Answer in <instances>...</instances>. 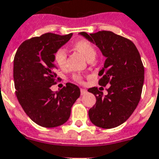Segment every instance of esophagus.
I'll return each instance as SVG.
<instances>
[{"label": "esophagus", "mask_w": 159, "mask_h": 159, "mask_svg": "<svg viewBox=\"0 0 159 159\" xmlns=\"http://www.w3.org/2000/svg\"><path fill=\"white\" fill-rule=\"evenodd\" d=\"M80 93H81V95H84V94L87 93V90H86V89H81Z\"/></svg>", "instance_id": "esophagus-1"}]
</instances>
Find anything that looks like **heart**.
Listing matches in <instances>:
<instances>
[{
	"mask_svg": "<svg viewBox=\"0 0 159 159\" xmlns=\"http://www.w3.org/2000/svg\"><path fill=\"white\" fill-rule=\"evenodd\" d=\"M74 47L75 48L76 50H78L79 52H80L82 55L86 58V60H89L90 58H93L96 55V50L95 48L90 42H89L88 40H78L77 42L75 43ZM66 51L64 48H60L58 49L55 52L54 55V59H55V62L57 64V66L60 68H65L66 65ZM75 78L76 80H80L79 76H75Z\"/></svg>",
	"mask_w": 159,
	"mask_h": 159,
	"instance_id": "obj_1",
	"label": "heart"
}]
</instances>
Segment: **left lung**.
<instances>
[{"instance_id":"1","label":"left lung","mask_w":159,"mask_h":159,"mask_svg":"<svg viewBox=\"0 0 159 159\" xmlns=\"http://www.w3.org/2000/svg\"><path fill=\"white\" fill-rule=\"evenodd\" d=\"M79 35L97 45L106 58L99 72V84H110L104 96L97 87L88 89L96 97L94 106L89 110V119L102 129L119 126L131 116L141 98L144 68L139 52L131 40L112 31Z\"/></svg>"}]
</instances>
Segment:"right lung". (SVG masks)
Here are the masks:
<instances>
[{"label":"right lung","mask_w":159,"mask_h":159,"mask_svg":"<svg viewBox=\"0 0 159 159\" xmlns=\"http://www.w3.org/2000/svg\"><path fill=\"white\" fill-rule=\"evenodd\" d=\"M72 35L46 33L31 38L20 45L15 55L13 77L17 99L30 119L40 126L55 128L65 124L80 95V88L71 83L56 92L50 89L60 80L55 73V52Z\"/></svg>","instance_id":"obj_1"}]
</instances>
